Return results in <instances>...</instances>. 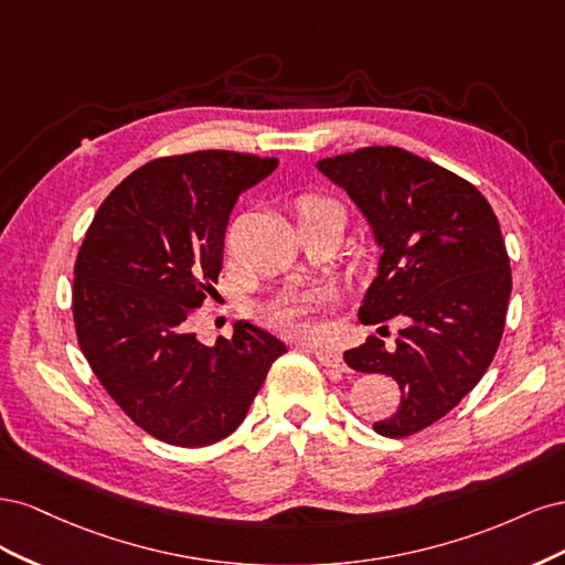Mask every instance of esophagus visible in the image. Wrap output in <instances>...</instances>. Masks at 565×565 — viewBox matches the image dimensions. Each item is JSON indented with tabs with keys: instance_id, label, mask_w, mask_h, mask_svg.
<instances>
[{
	"instance_id": "1",
	"label": "esophagus",
	"mask_w": 565,
	"mask_h": 565,
	"mask_svg": "<svg viewBox=\"0 0 565 565\" xmlns=\"http://www.w3.org/2000/svg\"><path fill=\"white\" fill-rule=\"evenodd\" d=\"M316 361L324 367L344 370V361H341V355L337 351H316Z\"/></svg>"
}]
</instances>
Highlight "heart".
I'll list each match as a JSON object with an SVG mask.
<instances>
[{
    "mask_svg": "<svg viewBox=\"0 0 565 565\" xmlns=\"http://www.w3.org/2000/svg\"><path fill=\"white\" fill-rule=\"evenodd\" d=\"M297 212H299V224L301 221H309L324 214H339L344 218V210L332 198H324L318 193L301 195L297 200ZM330 297L318 289H306V292H292L282 295L266 301L259 309V318L268 324L270 330H276L285 337L292 339H309L316 332L313 316L322 309H328Z\"/></svg>",
    "mask_w": 565,
    "mask_h": 565,
    "instance_id": "b5f03b06",
    "label": "heart"
}]
</instances>
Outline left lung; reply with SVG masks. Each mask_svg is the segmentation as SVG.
Listing matches in <instances>:
<instances>
[{
  "mask_svg": "<svg viewBox=\"0 0 565 565\" xmlns=\"http://www.w3.org/2000/svg\"><path fill=\"white\" fill-rule=\"evenodd\" d=\"M318 169L363 210L384 249L358 316L409 322L391 349L370 337L344 361L401 386L398 409L372 429L415 436L446 417L498 353L511 295L500 221L473 183L396 146L358 148Z\"/></svg>",
  "mask_w": 565,
  "mask_h": 565,
  "instance_id": "left-lung-1",
  "label": "left lung"
}]
</instances>
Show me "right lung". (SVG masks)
Wrapping results in <instances>:
<instances>
[{
    "label": "right lung",
    "mask_w": 565,
    "mask_h": 565,
    "mask_svg": "<svg viewBox=\"0 0 565 565\" xmlns=\"http://www.w3.org/2000/svg\"><path fill=\"white\" fill-rule=\"evenodd\" d=\"M276 167V158L235 150L146 162L100 202L77 252V344L119 409L169 446L231 436L287 351L249 322L214 347L191 332L224 266L237 198Z\"/></svg>",
    "instance_id": "right-lung-1"
}]
</instances>
